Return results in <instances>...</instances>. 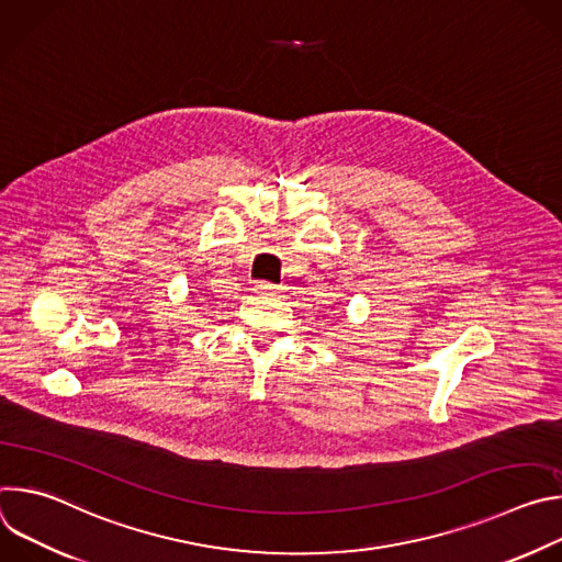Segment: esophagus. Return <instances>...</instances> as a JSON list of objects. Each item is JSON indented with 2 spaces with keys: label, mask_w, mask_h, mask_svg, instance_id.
I'll return each mask as SVG.
<instances>
[{
  "label": "esophagus",
  "mask_w": 562,
  "mask_h": 562,
  "mask_svg": "<svg viewBox=\"0 0 562 562\" xmlns=\"http://www.w3.org/2000/svg\"><path fill=\"white\" fill-rule=\"evenodd\" d=\"M276 289H278L276 284H271V282H265V280H262V282H256V289H254V291H256V293H260V295H271V293H276Z\"/></svg>",
  "instance_id": "obj_1"
}]
</instances>
